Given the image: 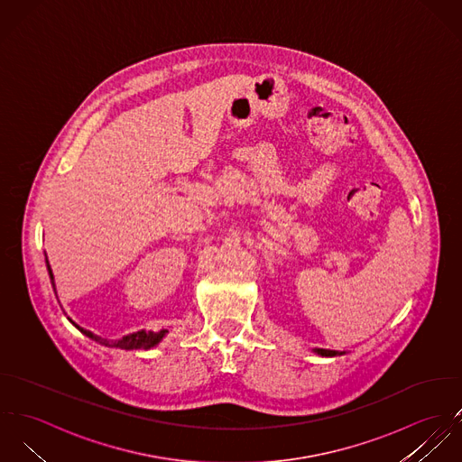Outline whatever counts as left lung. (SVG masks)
Here are the masks:
<instances>
[{"instance_id":"left-lung-1","label":"left lung","mask_w":462,"mask_h":462,"mask_svg":"<svg viewBox=\"0 0 462 462\" xmlns=\"http://www.w3.org/2000/svg\"><path fill=\"white\" fill-rule=\"evenodd\" d=\"M316 352H318L319 356H325V357H334V356H337V352H334V350H323V348H316Z\"/></svg>"}]
</instances>
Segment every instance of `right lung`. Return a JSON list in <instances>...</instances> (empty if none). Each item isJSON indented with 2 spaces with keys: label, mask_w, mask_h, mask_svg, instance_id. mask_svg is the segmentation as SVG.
Wrapping results in <instances>:
<instances>
[{
  "label": "right lung",
  "mask_w": 462,
  "mask_h": 462,
  "mask_svg": "<svg viewBox=\"0 0 462 462\" xmlns=\"http://www.w3.org/2000/svg\"><path fill=\"white\" fill-rule=\"evenodd\" d=\"M46 266H48V272H50V278H51V285H53V291H55V282H53V275H51V270H50V264H48V261H46ZM69 319V318H68ZM71 321V319H69ZM73 323V321H71ZM82 334H86L88 337H91L93 341L96 343H99V345H105V346H110V348H121V350H141V348H152V346H155L164 336H166V332L168 330H159V332H144V330H141V332H135V334H130V336H125V337H121V339H117V341H108V339H103V337H99V336H96L93 332H89V330H86V328H82V327H79L77 323H73Z\"/></svg>",
  "instance_id": "right-lung-1"
}]
</instances>
